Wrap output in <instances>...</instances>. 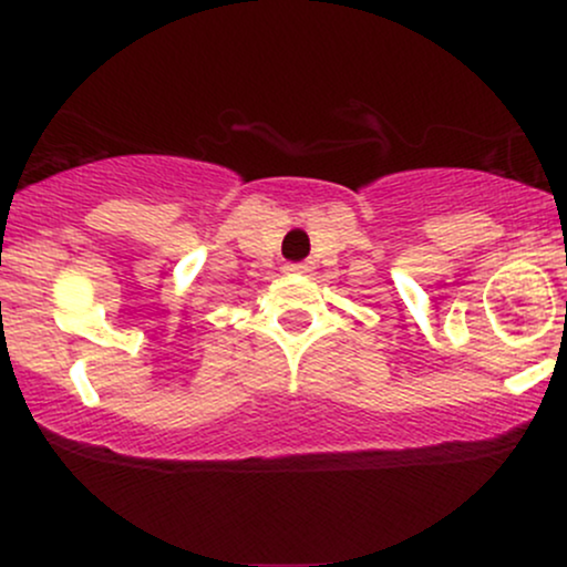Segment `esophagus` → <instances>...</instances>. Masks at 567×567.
I'll use <instances>...</instances> for the list:
<instances>
[{
	"instance_id": "1",
	"label": "esophagus",
	"mask_w": 567,
	"mask_h": 567,
	"mask_svg": "<svg viewBox=\"0 0 567 567\" xmlns=\"http://www.w3.org/2000/svg\"><path fill=\"white\" fill-rule=\"evenodd\" d=\"M315 269L309 261H301V264H288L285 266V271H290V275H309V271Z\"/></svg>"
}]
</instances>
